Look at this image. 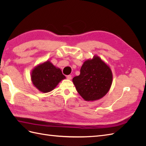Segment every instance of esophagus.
Segmentation results:
<instances>
[{
	"mask_svg": "<svg viewBox=\"0 0 146 146\" xmlns=\"http://www.w3.org/2000/svg\"><path fill=\"white\" fill-rule=\"evenodd\" d=\"M67 78L68 79V80H71V79H72L71 75H69V76H67Z\"/></svg>",
	"mask_w": 146,
	"mask_h": 146,
	"instance_id": "obj_1",
	"label": "esophagus"
}]
</instances>
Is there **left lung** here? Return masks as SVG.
I'll list each match as a JSON object with an SVG mask.
<instances>
[{
	"instance_id": "obj_1",
	"label": "left lung",
	"mask_w": 146,
	"mask_h": 146,
	"mask_svg": "<svg viewBox=\"0 0 146 146\" xmlns=\"http://www.w3.org/2000/svg\"><path fill=\"white\" fill-rule=\"evenodd\" d=\"M112 81L111 69L97 55L85 61L80 75L72 79L78 94L86 101L102 98L110 90Z\"/></svg>"
}]
</instances>
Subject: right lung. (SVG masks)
<instances>
[{"instance_id": "obj_1", "label": "right lung", "mask_w": 146, "mask_h": 146, "mask_svg": "<svg viewBox=\"0 0 146 146\" xmlns=\"http://www.w3.org/2000/svg\"><path fill=\"white\" fill-rule=\"evenodd\" d=\"M66 77L60 68L50 61H46L35 67L31 73L33 85L44 93L52 91Z\"/></svg>"}]
</instances>
